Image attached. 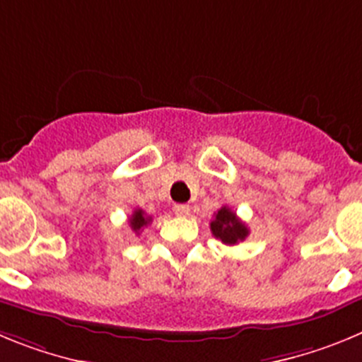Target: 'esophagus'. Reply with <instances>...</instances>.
<instances>
[{
	"mask_svg": "<svg viewBox=\"0 0 362 362\" xmlns=\"http://www.w3.org/2000/svg\"><path fill=\"white\" fill-rule=\"evenodd\" d=\"M174 212L181 217H187L190 216V206H188V204H175Z\"/></svg>",
	"mask_w": 362,
	"mask_h": 362,
	"instance_id": "esophagus-1",
	"label": "esophagus"
}]
</instances>
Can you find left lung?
Returning <instances> with one entry per match:
<instances>
[{
  "instance_id": "1",
  "label": "left lung",
  "mask_w": 362,
  "mask_h": 362,
  "mask_svg": "<svg viewBox=\"0 0 362 362\" xmlns=\"http://www.w3.org/2000/svg\"><path fill=\"white\" fill-rule=\"evenodd\" d=\"M210 230H212L214 238H217L225 245H238L239 241H245L248 235V226L228 206H221L214 214Z\"/></svg>"
}]
</instances>
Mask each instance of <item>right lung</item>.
Listing matches in <instances>:
<instances>
[{
    "mask_svg": "<svg viewBox=\"0 0 362 362\" xmlns=\"http://www.w3.org/2000/svg\"><path fill=\"white\" fill-rule=\"evenodd\" d=\"M150 221H152V217L146 216L141 209H136L132 212V216H130L129 223H130V228H132L136 233H139L146 225H148Z\"/></svg>",
    "mask_w": 362,
    "mask_h": 362,
    "instance_id": "obj_1",
    "label": "right lung"
}]
</instances>
